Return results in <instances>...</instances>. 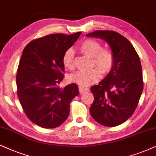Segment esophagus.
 <instances>
[{
	"mask_svg": "<svg viewBox=\"0 0 156 156\" xmlns=\"http://www.w3.org/2000/svg\"><path fill=\"white\" fill-rule=\"evenodd\" d=\"M78 89H79V92L80 94H82V93L87 92V91L89 90V88H88V87L84 86H79V87H78Z\"/></svg>",
	"mask_w": 156,
	"mask_h": 156,
	"instance_id": "esophagus-1",
	"label": "esophagus"
}]
</instances>
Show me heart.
Segmentation results:
<instances>
[{
    "label": "heart",
    "instance_id": "heart-1",
    "mask_svg": "<svg viewBox=\"0 0 156 156\" xmlns=\"http://www.w3.org/2000/svg\"><path fill=\"white\" fill-rule=\"evenodd\" d=\"M80 50L83 53L92 57L93 66L97 68L89 70H80L70 76V80L80 86H88L94 83L101 78V71L103 73H108L114 64V55L113 52L107 48H102L98 41L94 39L88 38L83 41L80 45ZM64 67L69 70L75 68L74 52L72 49H68L62 58ZM101 70L100 71L99 70Z\"/></svg>",
    "mask_w": 156,
    "mask_h": 156
}]
</instances>
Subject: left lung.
Wrapping results in <instances>:
<instances>
[{
  "label": "left lung",
  "instance_id": "obj_1",
  "mask_svg": "<svg viewBox=\"0 0 156 156\" xmlns=\"http://www.w3.org/2000/svg\"><path fill=\"white\" fill-rule=\"evenodd\" d=\"M86 36L105 40L114 55V64L108 76L90 88L94 95L90 115L101 125L117 126L133 114L142 94L140 58L130 41L115 31L96 30Z\"/></svg>",
  "mask_w": 156,
  "mask_h": 156
}]
</instances>
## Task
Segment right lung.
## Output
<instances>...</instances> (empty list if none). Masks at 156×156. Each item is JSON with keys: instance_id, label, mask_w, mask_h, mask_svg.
I'll return each instance as SVG.
<instances>
[{"instance_id": "1", "label": "right lung", "mask_w": 156, "mask_h": 156, "mask_svg": "<svg viewBox=\"0 0 156 156\" xmlns=\"http://www.w3.org/2000/svg\"><path fill=\"white\" fill-rule=\"evenodd\" d=\"M81 32L55 33L33 40L25 47L16 75L17 95L29 119L44 128L58 127L68 117L70 103L79 95L78 86H58L64 78L65 52Z\"/></svg>"}]
</instances>
